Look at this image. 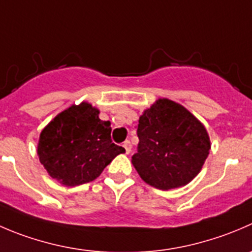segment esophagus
Masks as SVG:
<instances>
[{
    "mask_svg": "<svg viewBox=\"0 0 252 252\" xmlns=\"http://www.w3.org/2000/svg\"><path fill=\"white\" fill-rule=\"evenodd\" d=\"M123 148L126 149V154H129L131 151V145H130V141L129 140H126V141H124L123 143Z\"/></svg>",
    "mask_w": 252,
    "mask_h": 252,
    "instance_id": "1",
    "label": "esophagus"
}]
</instances>
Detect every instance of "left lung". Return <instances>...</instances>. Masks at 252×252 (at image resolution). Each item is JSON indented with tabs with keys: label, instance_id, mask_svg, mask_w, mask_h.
I'll list each match as a JSON object with an SVG mask.
<instances>
[{
	"label": "left lung",
	"instance_id": "1",
	"mask_svg": "<svg viewBox=\"0 0 252 252\" xmlns=\"http://www.w3.org/2000/svg\"><path fill=\"white\" fill-rule=\"evenodd\" d=\"M131 163L148 185L167 191L191 182L211 150L203 124L181 104L160 98L139 118Z\"/></svg>",
	"mask_w": 252,
	"mask_h": 252
}]
</instances>
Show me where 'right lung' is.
<instances>
[{"instance_id":"obj_1","label":"right lung","mask_w":252,"mask_h":252,"mask_svg":"<svg viewBox=\"0 0 252 252\" xmlns=\"http://www.w3.org/2000/svg\"><path fill=\"white\" fill-rule=\"evenodd\" d=\"M87 102L59 113L41 130L38 156L49 175L65 186L98 177L124 148L112 143L111 123Z\"/></svg>"}]
</instances>
